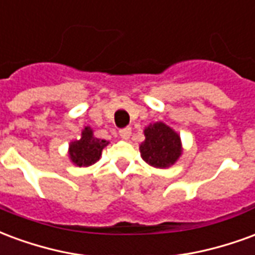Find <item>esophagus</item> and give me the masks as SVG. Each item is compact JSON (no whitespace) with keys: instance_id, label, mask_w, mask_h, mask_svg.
I'll return each mask as SVG.
<instances>
[{"instance_id":"1","label":"esophagus","mask_w":255,"mask_h":255,"mask_svg":"<svg viewBox=\"0 0 255 255\" xmlns=\"http://www.w3.org/2000/svg\"><path fill=\"white\" fill-rule=\"evenodd\" d=\"M120 136L127 140V139L131 136V128L127 127V128H123V129H120Z\"/></svg>"}]
</instances>
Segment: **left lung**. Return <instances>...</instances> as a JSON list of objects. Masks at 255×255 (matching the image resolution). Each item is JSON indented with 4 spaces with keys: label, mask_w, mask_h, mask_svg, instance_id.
Masks as SVG:
<instances>
[{
    "label": "left lung",
    "mask_w": 255,
    "mask_h": 255,
    "mask_svg": "<svg viewBox=\"0 0 255 255\" xmlns=\"http://www.w3.org/2000/svg\"><path fill=\"white\" fill-rule=\"evenodd\" d=\"M143 132L144 140L139 150L144 162L160 169L175 165L183 153L180 135L162 122L149 124Z\"/></svg>",
    "instance_id": "left-lung-1"
}]
</instances>
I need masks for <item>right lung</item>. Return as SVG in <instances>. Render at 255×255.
Returning <instances> with one entry per match:
<instances>
[{"label": "right lung", "instance_id": "obj_1", "mask_svg": "<svg viewBox=\"0 0 255 255\" xmlns=\"http://www.w3.org/2000/svg\"><path fill=\"white\" fill-rule=\"evenodd\" d=\"M109 144V140L94 136V131L91 127H84L82 129L80 138L75 139L69 143L68 157L73 165L90 166L95 164L101 158L102 150Z\"/></svg>", "mask_w": 255, "mask_h": 255}]
</instances>
